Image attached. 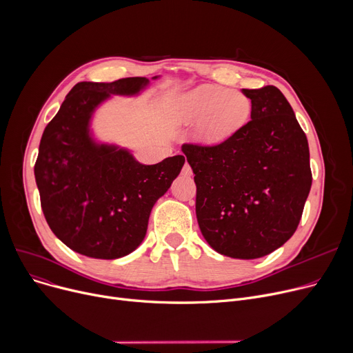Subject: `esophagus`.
Listing matches in <instances>:
<instances>
[{"label": "esophagus", "instance_id": "34e87169", "mask_svg": "<svg viewBox=\"0 0 353 353\" xmlns=\"http://www.w3.org/2000/svg\"><path fill=\"white\" fill-rule=\"evenodd\" d=\"M181 174L183 176H192L193 174V170H192V167H190V164L186 161L184 163V165H183V170H181Z\"/></svg>", "mask_w": 353, "mask_h": 353}]
</instances>
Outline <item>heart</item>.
I'll list each match as a JSON object with an SVG mask.
<instances>
[{
    "label": "heart",
    "mask_w": 353,
    "mask_h": 353,
    "mask_svg": "<svg viewBox=\"0 0 353 353\" xmlns=\"http://www.w3.org/2000/svg\"><path fill=\"white\" fill-rule=\"evenodd\" d=\"M184 123H199V137L205 141L223 140L242 128L252 113V103L236 90L220 85H199L177 101Z\"/></svg>",
    "instance_id": "1"
}]
</instances>
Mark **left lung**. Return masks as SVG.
Returning a JSON list of instances; mask_svg holds the SVG:
<instances>
[{"label":"left lung","mask_w":353,"mask_h":353,"mask_svg":"<svg viewBox=\"0 0 353 353\" xmlns=\"http://www.w3.org/2000/svg\"><path fill=\"white\" fill-rule=\"evenodd\" d=\"M243 94L249 123L220 144L181 150L194 173L203 237L220 254L257 259L298 229L312 172L306 134L282 91L266 85Z\"/></svg>","instance_id":"left-lung-1"}]
</instances>
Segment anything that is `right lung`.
<instances>
[{"mask_svg":"<svg viewBox=\"0 0 353 353\" xmlns=\"http://www.w3.org/2000/svg\"><path fill=\"white\" fill-rule=\"evenodd\" d=\"M147 85L144 77L81 81L43 133L34 165L43 213L52 233L87 257L119 259L136 250L154 203L184 164L180 154L141 164L127 148L91 134V119L101 103L111 96H137Z\"/></svg>","mask_w":353,"mask_h":353,"instance_id":"right-lung-1","label":"right lung"}]
</instances>
